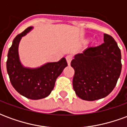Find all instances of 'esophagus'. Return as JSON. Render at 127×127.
Listing matches in <instances>:
<instances>
[{"instance_id":"esophagus-1","label":"esophagus","mask_w":127,"mask_h":127,"mask_svg":"<svg viewBox=\"0 0 127 127\" xmlns=\"http://www.w3.org/2000/svg\"><path fill=\"white\" fill-rule=\"evenodd\" d=\"M72 59H73V56H72L71 55L66 56V62H67V64H68V65H70V64H71V62Z\"/></svg>"}]
</instances>
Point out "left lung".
<instances>
[{"instance_id": "obj_1", "label": "left lung", "mask_w": 127, "mask_h": 127, "mask_svg": "<svg viewBox=\"0 0 127 127\" xmlns=\"http://www.w3.org/2000/svg\"><path fill=\"white\" fill-rule=\"evenodd\" d=\"M103 40L100 45L76 54L71 63L75 71L73 87L83 100L95 101L107 96L120 77V50L112 36L104 34Z\"/></svg>"}]
</instances>
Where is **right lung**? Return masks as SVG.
I'll return each instance as SVG.
<instances>
[{
  "label": "right lung",
  "instance_id": "1",
  "mask_svg": "<svg viewBox=\"0 0 127 127\" xmlns=\"http://www.w3.org/2000/svg\"><path fill=\"white\" fill-rule=\"evenodd\" d=\"M32 29V27L27 28L13 39L7 55V70L15 91L26 98L37 100L51 93L56 80L67 66V63L63 58L58 62L48 63L35 69L23 66L19 59L18 45L22 37Z\"/></svg>",
  "mask_w": 127,
  "mask_h": 127
}]
</instances>
